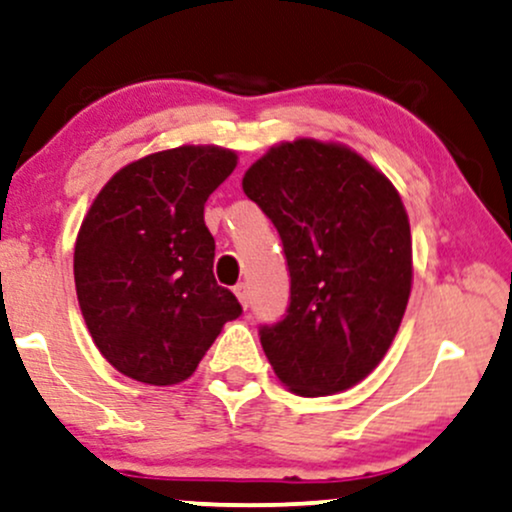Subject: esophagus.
<instances>
[{
  "mask_svg": "<svg viewBox=\"0 0 512 512\" xmlns=\"http://www.w3.org/2000/svg\"><path fill=\"white\" fill-rule=\"evenodd\" d=\"M233 293L238 296L240 305H243V308H248V305H250V286L245 284V281H240V284H236V289H233Z\"/></svg>",
  "mask_w": 512,
  "mask_h": 512,
  "instance_id": "1",
  "label": "esophagus"
}]
</instances>
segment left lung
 I'll return each mask as SVG.
<instances>
[{
	"label": "left lung",
	"instance_id": "1",
	"mask_svg": "<svg viewBox=\"0 0 512 512\" xmlns=\"http://www.w3.org/2000/svg\"><path fill=\"white\" fill-rule=\"evenodd\" d=\"M243 192L279 231L291 276L284 320L260 327L276 378L303 397L361 383L383 361L411 293V231L399 192L349 146L284 142Z\"/></svg>",
	"mask_w": 512,
	"mask_h": 512
}]
</instances>
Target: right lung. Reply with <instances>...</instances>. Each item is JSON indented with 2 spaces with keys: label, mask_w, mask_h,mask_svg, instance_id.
<instances>
[{
  "label": "right lung",
  "mask_w": 512,
  "mask_h": 512,
  "mask_svg": "<svg viewBox=\"0 0 512 512\" xmlns=\"http://www.w3.org/2000/svg\"><path fill=\"white\" fill-rule=\"evenodd\" d=\"M236 151L178 146L105 182L79 228L74 284L98 351L127 378L178 385L195 373L238 298L214 279L204 204Z\"/></svg>",
  "instance_id": "right-lung-1"
}]
</instances>
